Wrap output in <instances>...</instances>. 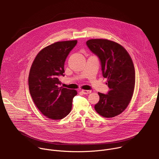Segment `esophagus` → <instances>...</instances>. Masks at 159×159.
<instances>
[{
  "instance_id": "1",
  "label": "esophagus",
  "mask_w": 159,
  "mask_h": 159,
  "mask_svg": "<svg viewBox=\"0 0 159 159\" xmlns=\"http://www.w3.org/2000/svg\"><path fill=\"white\" fill-rule=\"evenodd\" d=\"M81 92L84 94H90V93H91V91H90V90H82Z\"/></svg>"
}]
</instances>
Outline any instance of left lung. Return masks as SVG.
<instances>
[{
    "label": "left lung",
    "instance_id": "8db88e82",
    "mask_svg": "<svg viewBox=\"0 0 159 159\" xmlns=\"http://www.w3.org/2000/svg\"><path fill=\"white\" fill-rule=\"evenodd\" d=\"M88 48L100 60L102 75L107 79V94L98 93L95 110L104 118L116 116L128 106L134 89L135 72L133 61L121 44L106 39L87 41Z\"/></svg>",
    "mask_w": 159,
    "mask_h": 159
}]
</instances>
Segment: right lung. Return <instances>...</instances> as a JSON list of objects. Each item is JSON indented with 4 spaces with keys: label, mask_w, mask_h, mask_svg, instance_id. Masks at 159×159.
<instances>
[{
    "label": "right lung",
    "mask_w": 159,
    "mask_h": 159,
    "mask_svg": "<svg viewBox=\"0 0 159 159\" xmlns=\"http://www.w3.org/2000/svg\"><path fill=\"white\" fill-rule=\"evenodd\" d=\"M77 40L58 41L42 49L34 58L29 74L31 98L48 118L61 120L69 114L75 90L59 87V76H64V64Z\"/></svg>",
    "instance_id": "add662e5"
}]
</instances>
